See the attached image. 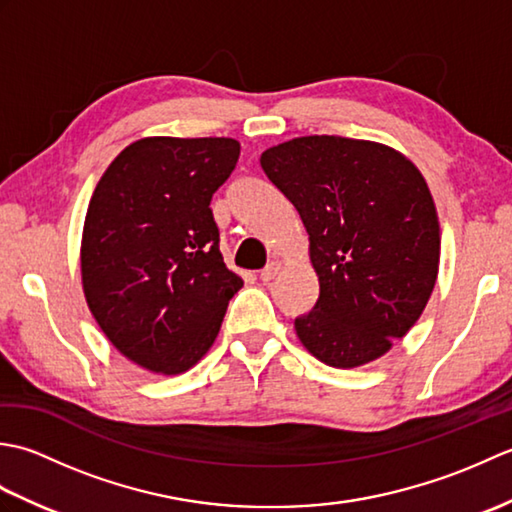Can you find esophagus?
I'll return each instance as SVG.
<instances>
[{
    "label": "esophagus",
    "mask_w": 512,
    "mask_h": 512,
    "mask_svg": "<svg viewBox=\"0 0 512 512\" xmlns=\"http://www.w3.org/2000/svg\"><path fill=\"white\" fill-rule=\"evenodd\" d=\"M279 270H281V264L279 262H270L262 273H259V279L264 281V284H268V281H273L277 275H279Z\"/></svg>",
    "instance_id": "obj_1"
}]
</instances>
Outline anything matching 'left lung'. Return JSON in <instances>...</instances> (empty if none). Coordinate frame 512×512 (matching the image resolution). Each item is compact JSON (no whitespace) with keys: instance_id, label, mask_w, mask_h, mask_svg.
<instances>
[{"instance_id":"obj_1","label":"left lung","mask_w":512,"mask_h":512,"mask_svg":"<svg viewBox=\"0 0 512 512\" xmlns=\"http://www.w3.org/2000/svg\"><path fill=\"white\" fill-rule=\"evenodd\" d=\"M310 239L319 299L295 319L321 363L352 369L402 339L436 286L440 222L413 162L374 140L301 136L259 158Z\"/></svg>"}]
</instances>
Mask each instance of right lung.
Instances as JSON below:
<instances>
[{
    "label": "right lung",
    "instance_id": "add662e5",
    "mask_svg": "<svg viewBox=\"0 0 512 512\" xmlns=\"http://www.w3.org/2000/svg\"><path fill=\"white\" fill-rule=\"evenodd\" d=\"M235 138L147 136L105 169L85 215L81 284L92 317L129 361L176 376L209 352L244 286L220 253L211 198Z\"/></svg>",
    "mask_w": 512,
    "mask_h": 512
}]
</instances>
